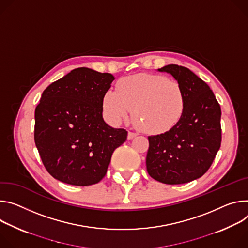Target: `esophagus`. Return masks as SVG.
<instances>
[{"mask_svg":"<svg viewBox=\"0 0 248 248\" xmlns=\"http://www.w3.org/2000/svg\"><path fill=\"white\" fill-rule=\"evenodd\" d=\"M136 136H137V134H136V133H134V132H130V131L128 132V139H129V140L134 139Z\"/></svg>","mask_w":248,"mask_h":248,"instance_id":"1","label":"esophagus"}]
</instances>
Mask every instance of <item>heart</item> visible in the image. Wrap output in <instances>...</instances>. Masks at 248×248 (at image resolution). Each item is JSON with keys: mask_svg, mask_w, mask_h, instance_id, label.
Returning <instances> with one entry per match:
<instances>
[{"mask_svg": "<svg viewBox=\"0 0 248 248\" xmlns=\"http://www.w3.org/2000/svg\"><path fill=\"white\" fill-rule=\"evenodd\" d=\"M106 118L114 125L130 114L136 126L149 134H162L173 129L185 110V93L175 79L160 75L136 74L121 78L116 92L108 90L102 97Z\"/></svg>", "mask_w": 248, "mask_h": 248, "instance_id": "obj_1", "label": "heart"}]
</instances>
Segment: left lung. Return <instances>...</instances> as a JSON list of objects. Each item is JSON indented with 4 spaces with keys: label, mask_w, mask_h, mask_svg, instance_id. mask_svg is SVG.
Here are the masks:
<instances>
[{
    "label": "left lung",
    "mask_w": 248,
    "mask_h": 248,
    "mask_svg": "<svg viewBox=\"0 0 248 248\" xmlns=\"http://www.w3.org/2000/svg\"><path fill=\"white\" fill-rule=\"evenodd\" d=\"M158 71L182 86L185 110L173 129L148 138L147 170L162 183H187L207 172L221 147V106L210 87L188 68L171 64Z\"/></svg>",
    "instance_id": "1"
}]
</instances>
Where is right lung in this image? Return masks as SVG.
<instances>
[{"label": "right lung", "instance_id": "obj_1", "mask_svg": "<svg viewBox=\"0 0 248 248\" xmlns=\"http://www.w3.org/2000/svg\"><path fill=\"white\" fill-rule=\"evenodd\" d=\"M114 77L78 68L52 82L35 108L34 141L46 170L76 186L98 183L111 155L127 139L125 129L107 125L102 97Z\"/></svg>", "mask_w": 248, "mask_h": 248}]
</instances>
